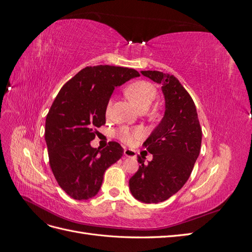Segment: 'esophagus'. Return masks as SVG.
I'll return each mask as SVG.
<instances>
[{"mask_svg": "<svg viewBox=\"0 0 252 252\" xmlns=\"http://www.w3.org/2000/svg\"><path fill=\"white\" fill-rule=\"evenodd\" d=\"M124 156L127 157V158H135L136 157L135 151L132 150V149H125L124 150Z\"/></svg>", "mask_w": 252, "mask_h": 252, "instance_id": "34e87169", "label": "esophagus"}]
</instances>
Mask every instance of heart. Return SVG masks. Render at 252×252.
Returning <instances> with one entry per match:
<instances>
[{
	"label": "heart",
	"instance_id": "b5f03b06",
	"mask_svg": "<svg viewBox=\"0 0 252 252\" xmlns=\"http://www.w3.org/2000/svg\"><path fill=\"white\" fill-rule=\"evenodd\" d=\"M125 94L136 109L140 111H145L149 108V106L156 98L157 89L151 83L147 81H136L126 88ZM110 105L111 102L108 103L107 111L110 108ZM141 135L142 132L140 130L131 131L129 129H122L119 132L120 139L127 144L135 143L136 140L141 138Z\"/></svg>",
	"mask_w": 252,
	"mask_h": 252
}]
</instances>
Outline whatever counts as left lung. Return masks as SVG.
I'll return each instance as SVG.
<instances>
[{"mask_svg": "<svg viewBox=\"0 0 252 252\" xmlns=\"http://www.w3.org/2000/svg\"><path fill=\"white\" fill-rule=\"evenodd\" d=\"M159 84L165 98V112L143 146L152 155L145 164L138 157L139 170L129 180L131 194L143 203L164 202L185 185L200 155L202 129L195 105L180 81L169 73L141 71Z\"/></svg>", "mask_w": 252, "mask_h": 252, "instance_id": "obj_1", "label": "left lung"}]
</instances>
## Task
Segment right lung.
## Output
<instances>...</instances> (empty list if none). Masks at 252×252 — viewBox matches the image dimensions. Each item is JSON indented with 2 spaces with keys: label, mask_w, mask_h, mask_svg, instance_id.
<instances>
[{
  "label": "right lung",
  "mask_w": 252,
  "mask_h": 252,
  "mask_svg": "<svg viewBox=\"0 0 252 252\" xmlns=\"http://www.w3.org/2000/svg\"><path fill=\"white\" fill-rule=\"evenodd\" d=\"M140 73L131 68L98 65L79 71L61 88L46 117L45 141L49 164L60 187L74 200H88L100 190L104 173L124 149L110 142L91 147L95 128L106 123V109L116 87Z\"/></svg>",
  "instance_id": "1"
}]
</instances>
